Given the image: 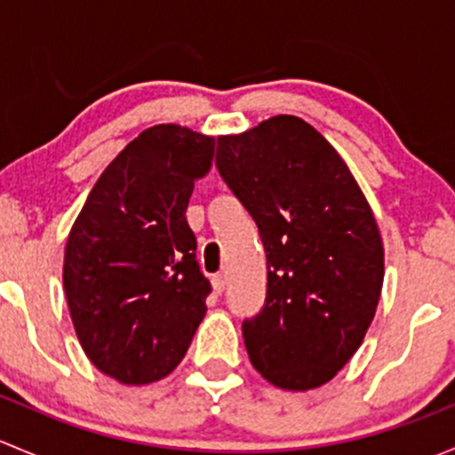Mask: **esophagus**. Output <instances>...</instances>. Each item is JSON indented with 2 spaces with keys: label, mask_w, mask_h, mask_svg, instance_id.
<instances>
[{
  "label": "esophagus",
  "mask_w": 455,
  "mask_h": 455,
  "mask_svg": "<svg viewBox=\"0 0 455 455\" xmlns=\"http://www.w3.org/2000/svg\"><path fill=\"white\" fill-rule=\"evenodd\" d=\"M213 288L218 292H222L224 288H227V275H224V273L215 275V277H213Z\"/></svg>",
  "instance_id": "1"
}]
</instances>
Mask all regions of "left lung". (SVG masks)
Instances as JSON below:
<instances>
[{"label": "left lung", "mask_w": 455, "mask_h": 455, "mask_svg": "<svg viewBox=\"0 0 455 455\" xmlns=\"http://www.w3.org/2000/svg\"><path fill=\"white\" fill-rule=\"evenodd\" d=\"M218 140V169L253 215L268 268L264 308L242 325L251 363L275 387H321L376 315L385 251L374 211L304 118L279 114Z\"/></svg>", "instance_id": "left-lung-1"}]
</instances>
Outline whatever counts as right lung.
<instances>
[{
    "mask_svg": "<svg viewBox=\"0 0 455 455\" xmlns=\"http://www.w3.org/2000/svg\"><path fill=\"white\" fill-rule=\"evenodd\" d=\"M213 136L163 123L105 167L70 228L63 291L87 359L125 385L178 368L206 315L209 282L187 224Z\"/></svg>",
    "mask_w": 455,
    "mask_h": 455,
    "instance_id": "add662e5",
    "label": "right lung"
}]
</instances>
